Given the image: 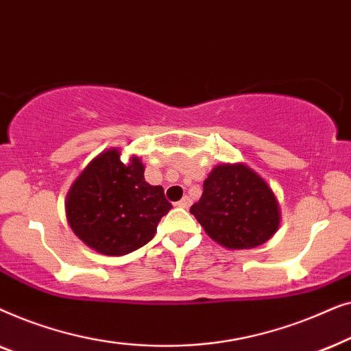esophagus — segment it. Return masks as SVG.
Here are the masks:
<instances>
[{"instance_id": "34e87169", "label": "esophagus", "mask_w": 351, "mask_h": 351, "mask_svg": "<svg viewBox=\"0 0 351 351\" xmlns=\"http://www.w3.org/2000/svg\"><path fill=\"white\" fill-rule=\"evenodd\" d=\"M190 204H191V199L189 198V196H184V198H182L179 203H177V206H179V208H184V209H189Z\"/></svg>"}]
</instances>
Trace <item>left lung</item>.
<instances>
[{"label": "left lung", "instance_id": "1", "mask_svg": "<svg viewBox=\"0 0 351 351\" xmlns=\"http://www.w3.org/2000/svg\"><path fill=\"white\" fill-rule=\"evenodd\" d=\"M203 195L190 213L215 243L227 249H252L280 227V206L273 190L243 162L215 166Z\"/></svg>", "mask_w": 351, "mask_h": 351}]
</instances>
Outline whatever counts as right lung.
I'll return each mask as SVG.
<instances>
[{"mask_svg": "<svg viewBox=\"0 0 351 351\" xmlns=\"http://www.w3.org/2000/svg\"><path fill=\"white\" fill-rule=\"evenodd\" d=\"M119 156L118 148L95 156L65 201L70 228L104 256H124L145 246L172 208L161 185L145 182L141 158L124 165Z\"/></svg>", "mask_w": 351, "mask_h": 351, "instance_id": "obj_1", "label": "right lung"}]
</instances>
